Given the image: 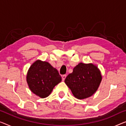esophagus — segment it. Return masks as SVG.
I'll return each instance as SVG.
<instances>
[{
  "instance_id": "esophagus-1",
  "label": "esophagus",
  "mask_w": 126,
  "mask_h": 126,
  "mask_svg": "<svg viewBox=\"0 0 126 126\" xmlns=\"http://www.w3.org/2000/svg\"><path fill=\"white\" fill-rule=\"evenodd\" d=\"M65 78H66V75H63V76H62V80H63V81H64Z\"/></svg>"
}]
</instances>
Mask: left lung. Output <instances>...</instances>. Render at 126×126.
Returning <instances> with one entry per match:
<instances>
[{
  "instance_id": "obj_1",
  "label": "left lung",
  "mask_w": 126,
  "mask_h": 126,
  "mask_svg": "<svg viewBox=\"0 0 126 126\" xmlns=\"http://www.w3.org/2000/svg\"><path fill=\"white\" fill-rule=\"evenodd\" d=\"M102 81L101 71L93 63H79L66 77L65 83L75 98L83 99L97 91Z\"/></svg>"
}]
</instances>
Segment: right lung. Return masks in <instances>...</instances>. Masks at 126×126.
I'll use <instances>...</instances> for the list:
<instances>
[{
  "instance_id": "1",
  "label": "right lung",
  "mask_w": 126,
  "mask_h": 126,
  "mask_svg": "<svg viewBox=\"0 0 126 126\" xmlns=\"http://www.w3.org/2000/svg\"><path fill=\"white\" fill-rule=\"evenodd\" d=\"M28 87L40 98L48 97L62 78L56 68L47 62L37 60L31 65L27 74Z\"/></svg>"
}]
</instances>
